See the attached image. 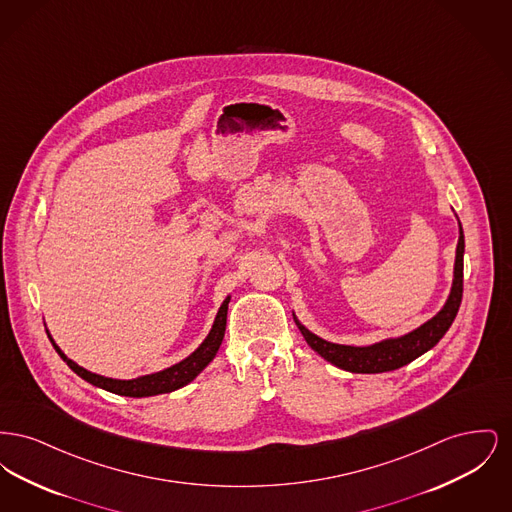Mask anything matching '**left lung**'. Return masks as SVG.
I'll list each match as a JSON object with an SVG mask.
<instances>
[{"label":"left lung","instance_id":"8db88e82","mask_svg":"<svg viewBox=\"0 0 512 512\" xmlns=\"http://www.w3.org/2000/svg\"><path fill=\"white\" fill-rule=\"evenodd\" d=\"M463 255H464V234L463 226L459 222V244H457V257H455V278L453 288L449 293L447 303L438 315L424 322L420 328L413 332L395 338V340H384L368 347H353V345H338L330 341L322 340L309 332L305 326H301L297 320V326L303 334L305 341L317 351L320 357H324L328 363L343 368L347 372H359V374H378L388 372L401 366L409 365L416 357L426 353L438 343L453 320L459 313L461 299H463Z\"/></svg>","mask_w":512,"mask_h":512}]
</instances>
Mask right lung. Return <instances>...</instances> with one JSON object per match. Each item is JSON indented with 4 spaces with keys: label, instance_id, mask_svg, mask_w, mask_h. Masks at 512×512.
Masks as SVG:
<instances>
[{
    "label": "right lung",
    "instance_id": "right-lung-1",
    "mask_svg": "<svg viewBox=\"0 0 512 512\" xmlns=\"http://www.w3.org/2000/svg\"><path fill=\"white\" fill-rule=\"evenodd\" d=\"M228 301H230V297H226L224 303L220 305L219 313H217L215 324H213L209 336L188 359L180 361L178 365L171 366V368H165L161 372L140 376V378H134V380L105 378V376H99V374H94V372L76 365L69 357H65V353L53 343L49 334L48 336L51 343H53V347H55V351L61 355V359L69 365L73 372H76L80 378H84L86 382H90L92 386H98L101 390L111 391V393H117V395H126V397H149V395L169 393V391L178 390V388L190 384L195 376L215 359L222 338H224V330H226Z\"/></svg>",
    "mask_w": 512,
    "mask_h": 512
}]
</instances>
